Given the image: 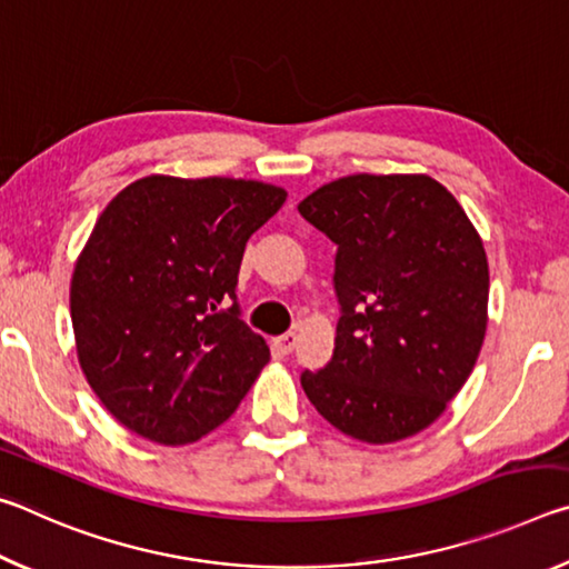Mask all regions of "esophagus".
Returning <instances> with one entry per match:
<instances>
[{
    "label": "esophagus",
    "mask_w": 569,
    "mask_h": 569,
    "mask_svg": "<svg viewBox=\"0 0 569 569\" xmlns=\"http://www.w3.org/2000/svg\"><path fill=\"white\" fill-rule=\"evenodd\" d=\"M296 341H298V336H296V331H288V333H283V336H278V339H273V346L281 353H291L293 349H296Z\"/></svg>",
    "instance_id": "34e87169"
}]
</instances>
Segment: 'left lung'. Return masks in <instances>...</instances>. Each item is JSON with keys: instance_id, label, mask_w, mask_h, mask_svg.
<instances>
[{"instance_id": "obj_1", "label": "left lung", "mask_w": 569, "mask_h": 569, "mask_svg": "<svg viewBox=\"0 0 569 569\" xmlns=\"http://www.w3.org/2000/svg\"><path fill=\"white\" fill-rule=\"evenodd\" d=\"M336 243L331 361L303 371L321 417L359 441L427 429L465 387L487 331L489 266L451 192L429 176H349L298 206Z\"/></svg>"}]
</instances>
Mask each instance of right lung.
Wrapping results in <instances>:
<instances>
[{
    "label": "right lung",
    "instance_id": "add662e5",
    "mask_svg": "<svg viewBox=\"0 0 569 569\" xmlns=\"http://www.w3.org/2000/svg\"><path fill=\"white\" fill-rule=\"evenodd\" d=\"M283 203V188L258 180L148 176L102 210L70 313L84 377L122 427L178 447L238 409L271 359L240 319L238 271Z\"/></svg>",
    "mask_w": 569,
    "mask_h": 569
}]
</instances>
